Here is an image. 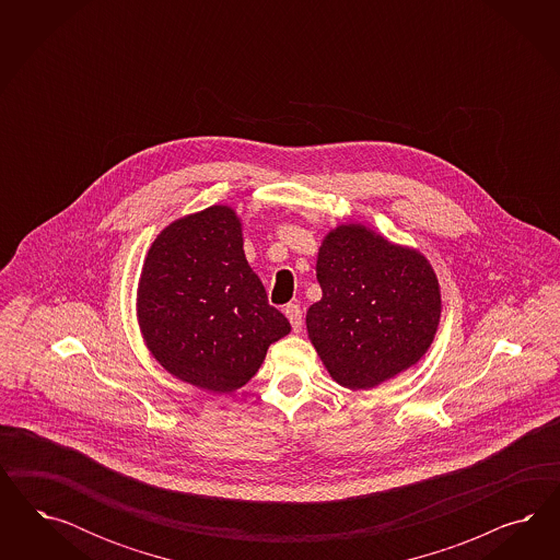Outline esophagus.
Here are the masks:
<instances>
[{
  "instance_id": "34e87169",
  "label": "esophagus",
  "mask_w": 560,
  "mask_h": 560,
  "mask_svg": "<svg viewBox=\"0 0 560 560\" xmlns=\"http://www.w3.org/2000/svg\"><path fill=\"white\" fill-rule=\"evenodd\" d=\"M285 316H288L289 323H291L293 332H300V330H302V326H304L302 307H300L298 304H289L288 307H285Z\"/></svg>"
}]
</instances>
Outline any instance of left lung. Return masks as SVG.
Segmentation results:
<instances>
[{"mask_svg":"<svg viewBox=\"0 0 560 560\" xmlns=\"http://www.w3.org/2000/svg\"><path fill=\"white\" fill-rule=\"evenodd\" d=\"M316 277L323 300L307 310V337L340 386L375 388L415 365L435 339L440 283L419 250L342 223L323 240Z\"/></svg>","mask_w":560,"mask_h":560,"instance_id":"1","label":"left lung"}]
</instances>
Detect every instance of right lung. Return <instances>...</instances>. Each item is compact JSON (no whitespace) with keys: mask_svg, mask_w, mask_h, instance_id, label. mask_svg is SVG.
<instances>
[{"mask_svg":"<svg viewBox=\"0 0 560 560\" xmlns=\"http://www.w3.org/2000/svg\"><path fill=\"white\" fill-rule=\"evenodd\" d=\"M242 246L236 211L207 207L153 240L137 289V320L155 361L215 394L242 388L291 330Z\"/></svg>","mask_w":560,"mask_h":560,"instance_id":"right-lung-1","label":"right lung"}]
</instances>
